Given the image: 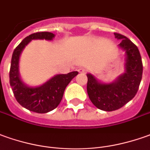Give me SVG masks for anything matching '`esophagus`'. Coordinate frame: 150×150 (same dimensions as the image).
<instances>
[{"instance_id": "34e87169", "label": "esophagus", "mask_w": 150, "mask_h": 150, "mask_svg": "<svg viewBox=\"0 0 150 150\" xmlns=\"http://www.w3.org/2000/svg\"><path fill=\"white\" fill-rule=\"evenodd\" d=\"M78 72L80 73H86L87 72V70L86 69H84V68H79V69H78Z\"/></svg>"}]
</instances>
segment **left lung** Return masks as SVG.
Returning a JSON list of instances; mask_svg holds the SVG:
<instances>
[{
    "label": "left lung",
    "instance_id": "obj_1",
    "mask_svg": "<svg viewBox=\"0 0 150 150\" xmlns=\"http://www.w3.org/2000/svg\"><path fill=\"white\" fill-rule=\"evenodd\" d=\"M115 38L121 39L119 46L126 50L127 71L117 81L111 84H102L91 74H87V94L93 105L104 111H114L132 100L140 86L143 64L140 51L127 37L114 33Z\"/></svg>",
    "mask_w": 150,
    "mask_h": 150
}]
</instances>
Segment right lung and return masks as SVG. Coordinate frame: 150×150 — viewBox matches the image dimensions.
<instances>
[{
  "mask_svg": "<svg viewBox=\"0 0 150 150\" xmlns=\"http://www.w3.org/2000/svg\"><path fill=\"white\" fill-rule=\"evenodd\" d=\"M54 35L49 32H38L28 36L14 49L10 70V84L14 96L18 104L30 111L38 113H45L53 110L59 105L66 86L69 85L78 72L54 76L49 81L39 87H28L25 86L18 76V59L23 49L31 40L45 39L52 40Z\"/></svg>",
  "mask_w": 150,
  "mask_h": 150,
  "instance_id": "add662e5",
  "label": "right lung"
}]
</instances>
